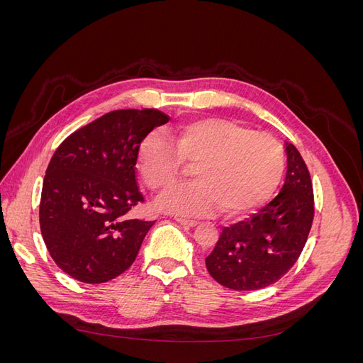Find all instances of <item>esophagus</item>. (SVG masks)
<instances>
[{"label":"esophagus","mask_w":363,"mask_h":363,"mask_svg":"<svg viewBox=\"0 0 363 363\" xmlns=\"http://www.w3.org/2000/svg\"><path fill=\"white\" fill-rule=\"evenodd\" d=\"M175 221L184 227H195L196 224H199L196 221H192V219H186V218H175Z\"/></svg>","instance_id":"obj_1"}]
</instances>
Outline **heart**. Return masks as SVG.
<instances>
[{
  "instance_id": "obj_1",
  "label": "heart",
  "mask_w": 363,
  "mask_h": 363,
  "mask_svg": "<svg viewBox=\"0 0 363 363\" xmlns=\"http://www.w3.org/2000/svg\"><path fill=\"white\" fill-rule=\"evenodd\" d=\"M172 143L147 135L139 144L138 167L148 188L163 194L180 180L183 163L195 164L199 180L163 201L174 213L201 216L216 204L227 216L256 211L276 192L284 171V150L276 138L227 119L183 125Z\"/></svg>"
}]
</instances>
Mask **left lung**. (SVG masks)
I'll list each match as a JSON object with an SVG mask.
<instances>
[{"label":"left lung","instance_id":"1","mask_svg":"<svg viewBox=\"0 0 363 363\" xmlns=\"http://www.w3.org/2000/svg\"><path fill=\"white\" fill-rule=\"evenodd\" d=\"M279 195L245 221L224 227L206 257L208 274L235 291H257L280 280L298 260L313 221L309 169L292 144Z\"/></svg>","mask_w":363,"mask_h":363}]
</instances>
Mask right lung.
<instances>
[{
    "instance_id": "1",
    "label": "right lung",
    "mask_w": 363,
    "mask_h": 363,
    "mask_svg": "<svg viewBox=\"0 0 363 363\" xmlns=\"http://www.w3.org/2000/svg\"><path fill=\"white\" fill-rule=\"evenodd\" d=\"M169 116L156 108L113 111L65 139L42 184L39 223L56 265L83 283H104L135 262L156 221L130 219L144 203L138 182V150Z\"/></svg>"
}]
</instances>
